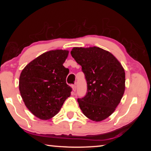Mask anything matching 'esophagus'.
Segmentation results:
<instances>
[{
	"mask_svg": "<svg viewBox=\"0 0 151 151\" xmlns=\"http://www.w3.org/2000/svg\"><path fill=\"white\" fill-rule=\"evenodd\" d=\"M71 87H72V89H73V91L74 92H75V91H76V85H72V86H71Z\"/></svg>",
	"mask_w": 151,
	"mask_h": 151,
	"instance_id": "esophagus-1",
	"label": "esophagus"
}]
</instances>
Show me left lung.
<instances>
[{
	"mask_svg": "<svg viewBox=\"0 0 151 151\" xmlns=\"http://www.w3.org/2000/svg\"><path fill=\"white\" fill-rule=\"evenodd\" d=\"M70 54L87 81L86 96L77 100L80 109L92 121H103L113 113L124 94V68L112 53L97 47H74Z\"/></svg>",
	"mask_w": 151,
	"mask_h": 151,
	"instance_id": "8db88e82",
	"label": "left lung"
}]
</instances>
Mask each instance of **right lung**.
I'll list each match as a JSON object with an SVG mask.
<instances>
[{"instance_id": "add662e5", "label": "right lung", "mask_w": 151, "mask_h": 151, "mask_svg": "<svg viewBox=\"0 0 151 151\" xmlns=\"http://www.w3.org/2000/svg\"><path fill=\"white\" fill-rule=\"evenodd\" d=\"M69 51H47L25 66L19 78V91L25 106L41 120L54 117L72 89L66 83L69 70L63 66Z\"/></svg>"}]
</instances>
